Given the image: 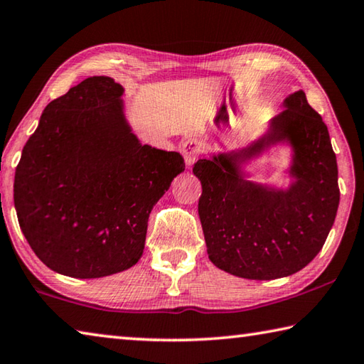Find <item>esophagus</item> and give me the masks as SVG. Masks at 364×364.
<instances>
[{
	"label": "esophagus",
	"mask_w": 364,
	"mask_h": 364,
	"mask_svg": "<svg viewBox=\"0 0 364 364\" xmlns=\"http://www.w3.org/2000/svg\"><path fill=\"white\" fill-rule=\"evenodd\" d=\"M202 151H203V144L200 140H197V138H189V140L183 141L181 153H183L184 162H186L188 168L193 167L197 157L202 154Z\"/></svg>",
	"instance_id": "34e87169"
}]
</instances>
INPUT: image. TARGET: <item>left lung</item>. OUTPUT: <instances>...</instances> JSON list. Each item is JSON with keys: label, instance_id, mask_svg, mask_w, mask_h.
Instances as JSON below:
<instances>
[{"label": "left lung", "instance_id": "obj_1", "mask_svg": "<svg viewBox=\"0 0 364 364\" xmlns=\"http://www.w3.org/2000/svg\"><path fill=\"white\" fill-rule=\"evenodd\" d=\"M292 149L290 183L280 188L247 180V164L269 149ZM199 218L210 261L250 280L299 272L320 253L339 207L338 162L321 116L304 90L289 94L262 135L245 146L199 159Z\"/></svg>", "mask_w": 364, "mask_h": 364}]
</instances>
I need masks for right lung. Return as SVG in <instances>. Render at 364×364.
Listing matches in <instances>:
<instances>
[{
  "mask_svg": "<svg viewBox=\"0 0 364 364\" xmlns=\"http://www.w3.org/2000/svg\"><path fill=\"white\" fill-rule=\"evenodd\" d=\"M113 77L84 79L44 108L14 176L18 224L46 266L100 279L138 262L148 218L184 159L141 144Z\"/></svg>",
  "mask_w": 364,
  "mask_h": 364,
  "instance_id": "obj_1",
  "label": "right lung"
}]
</instances>
